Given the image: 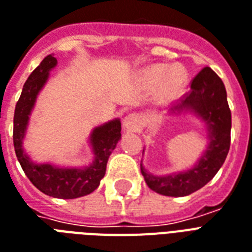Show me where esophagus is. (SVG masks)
I'll return each mask as SVG.
<instances>
[{"label":"esophagus","instance_id":"34e87169","mask_svg":"<svg viewBox=\"0 0 252 252\" xmlns=\"http://www.w3.org/2000/svg\"><path fill=\"white\" fill-rule=\"evenodd\" d=\"M137 126H139V118H137V115L130 113V115L126 116V119H124V128L126 130H136Z\"/></svg>","mask_w":252,"mask_h":252}]
</instances>
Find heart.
Here are the masks:
<instances>
[{
	"mask_svg": "<svg viewBox=\"0 0 252 252\" xmlns=\"http://www.w3.org/2000/svg\"><path fill=\"white\" fill-rule=\"evenodd\" d=\"M166 73L168 75H166ZM145 80L149 86H158L164 82L161 96L165 100H172L184 91L188 83V75L180 67H173L172 70L169 71V66L166 64H156V66L149 67L145 71Z\"/></svg>",
	"mask_w": 252,
	"mask_h": 252,
	"instance_id": "obj_1",
	"label": "heart"
}]
</instances>
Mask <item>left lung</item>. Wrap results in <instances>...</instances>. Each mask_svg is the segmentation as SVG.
Here are the masks:
<instances>
[{
  "label": "left lung",
  "mask_w": 252,
  "mask_h": 252,
  "mask_svg": "<svg viewBox=\"0 0 252 252\" xmlns=\"http://www.w3.org/2000/svg\"><path fill=\"white\" fill-rule=\"evenodd\" d=\"M197 112L209 126L210 145L198 165L189 172L156 177L144 170L141 173L147 185L158 194L184 197L205 186L220 170L230 149L231 111L223 82L210 67H203L190 82V90L182 96L180 107Z\"/></svg>",
  "instance_id": "obj_1"
}]
</instances>
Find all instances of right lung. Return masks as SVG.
<instances>
[{
    "instance_id": "right-lung-1",
    "label": "right lung",
    "mask_w": 252,
    "mask_h": 252,
    "mask_svg": "<svg viewBox=\"0 0 252 252\" xmlns=\"http://www.w3.org/2000/svg\"><path fill=\"white\" fill-rule=\"evenodd\" d=\"M55 64L57 58L47 55L25 82L22 94L15 105L13 143L19 164L36 189L50 197L72 199L90 194L99 186L105 174L109 155L122 137V124L119 120H113L94 130L91 143L95 152V161L90 168L59 169L49 164H32L22 149V139L36 95L49 78V71Z\"/></svg>"
}]
</instances>
